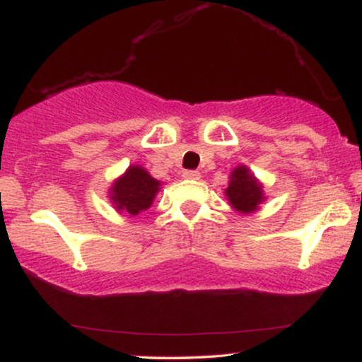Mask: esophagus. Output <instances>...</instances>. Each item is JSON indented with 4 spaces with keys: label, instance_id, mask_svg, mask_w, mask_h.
Masks as SVG:
<instances>
[{
    "label": "esophagus",
    "instance_id": "1",
    "mask_svg": "<svg viewBox=\"0 0 362 362\" xmlns=\"http://www.w3.org/2000/svg\"><path fill=\"white\" fill-rule=\"evenodd\" d=\"M182 177L185 180H191V181H196L202 177V174H199V171H193V169H188V171H182Z\"/></svg>",
    "mask_w": 362,
    "mask_h": 362
}]
</instances>
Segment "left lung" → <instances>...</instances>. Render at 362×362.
<instances>
[{"label":"left lung","instance_id":"obj_1","mask_svg":"<svg viewBox=\"0 0 362 362\" xmlns=\"http://www.w3.org/2000/svg\"><path fill=\"white\" fill-rule=\"evenodd\" d=\"M230 204L242 213L255 211L263 199L262 186L248 171V168L240 166L231 173V180L226 189Z\"/></svg>","mask_w":362,"mask_h":362}]
</instances>
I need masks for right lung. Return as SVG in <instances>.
<instances>
[{"label": "right lung", "mask_w": 362, "mask_h": 362, "mask_svg": "<svg viewBox=\"0 0 362 362\" xmlns=\"http://www.w3.org/2000/svg\"><path fill=\"white\" fill-rule=\"evenodd\" d=\"M158 189L159 181L151 177L142 168L131 166L112 186L110 198L119 211L136 216L153 204Z\"/></svg>", "instance_id": "right-lung-1"}]
</instances>
